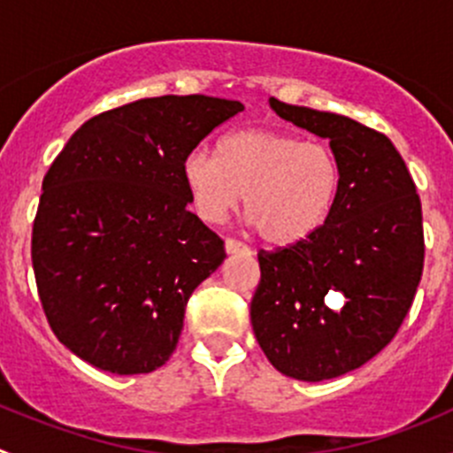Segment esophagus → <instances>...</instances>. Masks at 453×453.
<instances>
[{"label": "esophagus", "instance_id": "obj_1", "mask_svg": "<svg viewBox=\"0 0 453 453\" xmlns=\"http://www.w3.org/2000/svg\"><path fill=\"white\" fill-rule=\"evenodd\" d=\"M226 252L227 254H252V250H250V245L241 243V241L227 239L226 241Z\"/></svg>", "mask_w": 453, "mask_h": 453}]
</instances>
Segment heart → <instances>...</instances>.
<instances>
[{
	"label": "heart",
	"instance_id": "b5f03b06",
	"mask_svg": "<svg viewBox=\"0 0 453 453\" xmlns=\"http://www.w3.org/2000/svg\"><path fill=\"white\" fill-rule=\"evenodd\" d=\"M181 177L203 221L221 223L245 195V212L260 239L291 245L326 221L342 171L322 142L254 127L226 135L219 155L195 149L181 164Z\"/></svg>",
	"mask_w": 453,
	"mask_h": 453
}]
</instances>
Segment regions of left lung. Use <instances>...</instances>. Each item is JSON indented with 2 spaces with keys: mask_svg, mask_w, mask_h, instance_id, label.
Returning <instances> with one entry per match:
<instances>
[{
  "mask_svg": "<svg viewBox=\"0 0 453 453\" xmlns=\"http://www.w3.org/2000/svg\"><path fill=\"white\" fill-rule=\"evenodd\" d=\"M296 127L328 138L340 162L335 205L307 239L258 252L252 326L272 366L324 381L364 366L403 324L421 282V199L390 140L346 116L269 98ZM337 290L341 307L330 303Z\"/></svg>",
  "mask_w": 453,
  "mask_h": 453,
  "instance_id": "obj_1",
  "label": "left lung"
}]
</instances>
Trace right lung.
<instances>
[{
  "label": "right lung",
  "instance_id": "add662e5",
  "mask_svg": "<svg viewBox=\"0 0 453 453\" xmlns=\"http://www.w3.org/2000/svg\"><path fill=\"white\" fill-rule=\"evenodd\" d=\"M239 100L157 96L87 120L43 177L32 267L63 346L113 374L164 366L223 241L188 210L181 164Z\"/></svg>",
  "mask_w": 453,
  "mask_h": 453
}]
</instances>
